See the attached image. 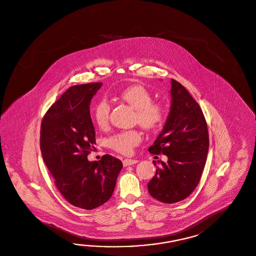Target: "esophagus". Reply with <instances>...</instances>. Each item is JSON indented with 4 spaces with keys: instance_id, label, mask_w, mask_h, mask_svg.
I'll list each match as a JSON object with an SVG mask.
<instances>
[{
    "instance_id": "obj_1",
    "label": "esophagus",
    "mask_w": 256,
    "mask_h": 256,
    "mask_svg": "<svg viewBox=\"0 0 256 256\" xmlns=\"http://www.w3.org/2000/svg\"><path fill=\"white\" fill-rule=\"evenodd\" d=\"M136 163H138V160H135V159L126 158L123 160L124 166H132Z\"/></svg>"
}]
</instances>
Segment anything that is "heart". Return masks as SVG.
Here are the masks:
<instances>
[{
    "mask_svg": "<svg viewBox=\"0 0 256 256\" xmlns=\"http://www.w3.org/2000/svg\"><path fill=\"white\" fill-rule=\"evenodd\" d=\"M119 98L135 109L134 119L146 130H156L165 121L166 110L165 105L152 102L150 91L140 84L130 86L119 93ZM110 104L108 100L102 98L93 110V118L98 128H105L110 121ZM142 134L136 130H126L114 135L109 140L110 147L124 156L132 154L133 149L142 142Z\"/></svg>",
    "mask_w": 256,
    "mask_h": 256,
    "instance_id": "b5f03b06",
    "label": "heart"
}]
</instances>
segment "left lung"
Here are the masks:
<instances>
[{"instance_id":"1","label":"left lung","mask_w":256,"mask_h":256,"mask_svg":"<svg viewBox=\"0 0 256 256\" xmlns=\"http://www.w3.org/2000/svg\"><path fill=\"white\" fill-rule=\"evenodd\" d=\"M172 105L166 124L154 144L152 154H166L158 161L148 191L160 202L172 204L186 198L198 186L208 152L207 122L200 106L182 84L172 79Z\"/></svg>"}]
</instances>
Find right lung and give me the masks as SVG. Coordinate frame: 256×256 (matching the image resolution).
<instances>
[{"label": "right lung", "mask_w": 256, "mask_h": 256, "mask_svg": "<svg viewBox=\"0 0 256 256\" xmlns=\"http://www.w3.org/2000/svg\"><path fill=\"white\" fill-rule=\"evenodd\" d=\"M102 83L70 86L42 120V159L63 198L76 207L93 210L110 200L122 162L109 154L90 162L95 130L90 102Z\"/></svg>", "instance_id": "add662e5"}]
</instances>
